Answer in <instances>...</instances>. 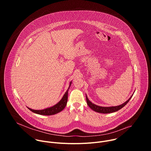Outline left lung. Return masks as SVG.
<instances>
[{"mask_svg": "<svg viewBox=\"0 0 151 151\" xmlns=\"http://www.w3.org/2000/svg\"><path fill=\"white\" fill-rule=\"evenodd\" d=\"M133 94H132V96L129 98L125 102H124L123 104L119 105V106H111V107H103V106H100L98 105H96L95 104H94L93 103H92L88 98L87 96L86 95V100H87V104L88 105V106L90 107V108L98 113H101V114H109V113H112V112H116L118 111H119V109H121V108H122L123 107H124L127 103L131 99V98L132 97Z\"/></svg>", "mask_w": 151, "mask_h": 151, "instance_id": "1", "label": "left lung"}]
</instances>
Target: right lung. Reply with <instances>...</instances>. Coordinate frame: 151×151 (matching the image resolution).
<instances>
[{
    "instance_id": "1",
    "label": "right lung",
    "mask_w": 151,
    "mask_h": 151,
    "mask_svg": "<svg viewBox=\"0 0 151 151\" xmlns=\"http://www.w3.org/2000/svg\"><path fill=\"white\" fill-rule=\"evenodd\" d=\"M72 81L70 82L69 87L67 90L66 92L63 95L62 99L55 105L42 110H35V109H30L28 107L27 108L33 113L39 114V115H55L56 114L59 113L60 112L62 111L64 108H65V107L67 104L68 98V91L72 84Z\"/></svg>"
}]
</instances>
